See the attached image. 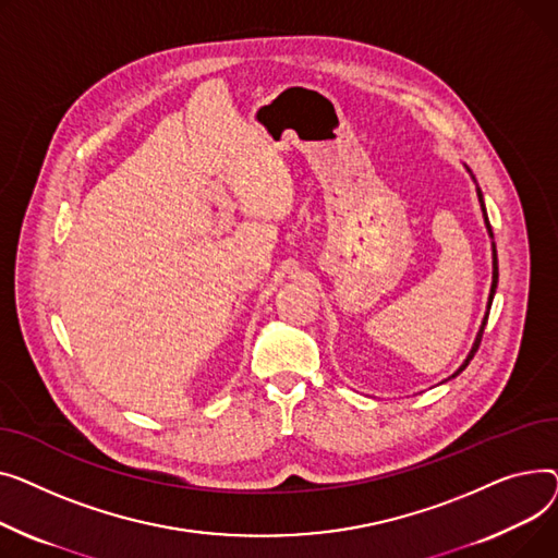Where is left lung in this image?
Returning a JSON list of instances; mask_svg holds the SVG:
<instances>
[{"label":"left lung","mask_w":558,"mask_h":558,"mask_svg":"<svg viewBox=\"0 0 558 558\" xmlns=\"http://www.w3.org/2000/svg\"><path fill=\"white\" fill-rule=\"evenodd\" d=\"M466 171H469V175L473 178V182H475V191H477V201H480V207H482V216H484V225H486V232H488V236H490V241H494V229H490V222H488V216H486V207H484V198H482V189L477 186V180H475V175L471 173V169L466 167ZM490 256H494V277H490V290H488V302H486V313H484V319H482V324H480V331H477V336H475V342H473V347H471V351H469V355H466V360L464 363L460 365V369H457L452 376H448L446 380H450V378H454V376H460L466 367H469V363L473 360V355H475V351H477V347H480V342H482V333H484V326H486V319H488V311H490V304H494V294H496V288H498V252H496V243H490Z\"/></svg>","instance_id":"left-lung-1"}]
</instances>
